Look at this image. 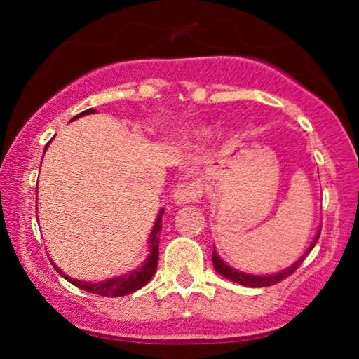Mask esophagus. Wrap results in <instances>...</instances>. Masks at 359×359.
<instances>
[{
  "mask_svg": "<svg viewBox=\"0 0 359 359\" xmlns=\"http://www.w3.org/2000/svg\"><path fill=\"white\" fill-rule=\"evenodd\" d=\"M203 193H204V188H203V183H201L199 180L184 181V183H181L178 188L175 189L173 199H175V203L180 205L198 203V201L203 198Z\"/></svg>",
  "mask_w": 359,
  "mask_h": 359,
  "instance_id": "esophagus-1",
  "label": "esophagus"
}]
</instances>
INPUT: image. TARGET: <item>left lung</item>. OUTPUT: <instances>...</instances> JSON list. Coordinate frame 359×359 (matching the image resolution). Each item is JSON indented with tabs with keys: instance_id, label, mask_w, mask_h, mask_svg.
Returning <instances> with one entry per match:
<instances>
[{
	"instance_id": "left-lung-1",
	"label": "left lung",
	"mask_w": 359,
	"mask_h": 359,
	"mask_svg": "<svg viewBox=\"0 0 359 359\" xmlns=\"http://www.w3.org/2000/svg\"><path fill=\"white\" fill-rule=\"evenodd\" d=\"M320 237V232L316 235V238H313V242L311 243V247L306 250V253L302 255L301 258L297 259L296 263L292 264V266H289L286 269H283V271H279L276 274H266V276H255V274H247V273H242V271H237V269L229 266L227 263L224 262V259H220V257L217 255V252H212V263H214V268L215 271L219 274H222L224 278L230 279V281L237 283V284H242V286H247V287H266V286H273V284H276L279 281H283V279H286L287 276H291V274L296 271V269L301 266V263L306 259V257L309 253L312 252V248L316 247L317 240Z\"/></svg>"
}]
</instances>
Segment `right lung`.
Returning a JSON list of instances; mask_svg holds the SVG:
<instances>
[{
	"instance_id": "add662e5",
	"label": "right lung",
	"mask_w": 359,
	"mask_h": 359,
	"mask_svg": "<svg viewBox=\"0 0 359 359\" xmlns=\"http://www.w3.org/2000/svg\"><path fill=\"white\" fill-rule=\"evenodd\" d=\"M93 112H96L95 109H86L80 112V114L73 117L72 121L78 119V117L81 116H86V114H93ZM50 144V142H48ZM48 144L46 145V149L43 151L47 150ZM165 209L160 210L158 217L155 220V225L154 229H151V233L149 237V257L144 263H142L140 268L137 269H132L130 273L127 274H122V276H117V278H111V279H106V281H101V283H86V281H78V279H73L70 276H67L65 273L62 271V269L57 268V264H53V268L57 269V273H60L63 278L67 279L68 283H72L73 286L83 289V291H88V292H93V294H97V296H104V297H121V296H127V294L134 292V291H139L140 287H144L147 283L150 281L151 276H154L155 271H156V264H158V242H160V230H161V215H163Z\"/></svg>"
}]
</instances>
